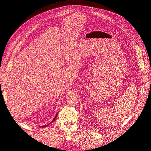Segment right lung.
<instances>
[{
	"label": "right lung",
	"mask_w": 151,
	"mask_h": 151,
	"mask_svg": "<svg viewBox=\"0 0 151 151\" xmlns=\"http://www.w3.org/2000/svg\"><path fill=\"white\" fill-rule=\"evenodd\" d=\"M57 115H56V116H55V118H53V120H52V122L53 121V120H55V118H56V117H57ZM47 125H44V126H42V127H47Z\"/></svg>",
	"instance_id": "right-lung-1"
}]
</instances>
